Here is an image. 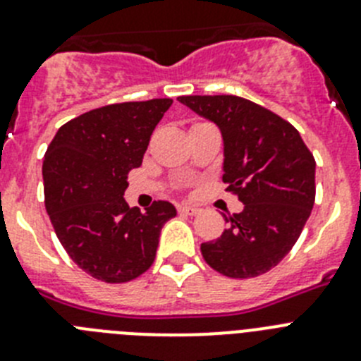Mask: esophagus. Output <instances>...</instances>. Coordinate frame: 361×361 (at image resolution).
Masks as SVG:
<instances>
[{"label":"esophagus","instance_id":"obj_1","mask_svg":"<svg viewBox=\"0 0 361 361\" xmlns=\"http://www.w3.org/2000/svg\"><path fill=\"white\" fill-rule=\"evenodd\" d=\"M178 212L186 213V215H197L200 209L197 208V206H190V204H184V206H180V208H178Z\"/></svg>","mask_w":361,"mask_h":361}]
</instances>
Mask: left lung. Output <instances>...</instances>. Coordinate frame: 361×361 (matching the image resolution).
Here are the masks:
<instances>
[{"instance_id":"1","label":"left lung","mask_w":361,"mask_h":361,"mask_svg":"<svg viewBox=\"0 0 361 361\" xmlns=\"http://www.w3.org/2000/svg\"><path fill=\"white\" fill-rule=\"evenodd\" d=\"M224 137L226 191L244 204L216 240L200 244L209 267L229 279H253L276 266L311 215L317 162L289 121L238 95H180Z\"/></svg>"}]
</instances>
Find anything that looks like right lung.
<instances>
[{
  "instance_id": "obj_1",
  "label": "right lung",
  "mask_w": 361,
  "mask_h": 361,
  "mask_svg": "<svg viewBox=\"0 0 361 361\" xmlns=\"http://www.w3.org/2000/svg\"><path fill=\"white\" fill-rule=\"evenodd\" d=\"M173 99L116 103L57 130L43 159L44 208L57 238L85 273L123 283L152 267L168 200L141 213L124 200L128 173L142 164L149 137Z\"/></svg>"
}]
</instances>
